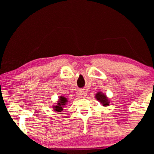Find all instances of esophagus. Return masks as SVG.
<instances>
[{
	"label": "esophagus",
	"mask_w": 154,
	"mask_h": 154,
	"mask_svg": "<svg viewBox=\"0 0 154 154\" xmlns=\"http://www.w3.org/2000/svg\"><path fill=\"white\" fill-rule=\"evenodd\" d=\"M86 95V93L85 91H83V90H79V91L77 92V96L79 97H83Z\"/></svg>",
	"instance_id": "34e87169"
}]
</instances>
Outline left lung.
<instances>
[{"label":"left lung","instance_id":"1","mask_svg":"<svg viewBox=\"0 0 154 154\" xmlns=\"http://www.w3.org/2000/svg\"><path fill=\"white\" fill-rule=\"evenodd\" d=\"M95 98L97 99V100H98L99 102L102 103L104 106H106L109 104V99L107 98V97L105 94H102V92H97L95 95Z\"/></svg>","mask_w":154,"mask_h":154}]
</instances>
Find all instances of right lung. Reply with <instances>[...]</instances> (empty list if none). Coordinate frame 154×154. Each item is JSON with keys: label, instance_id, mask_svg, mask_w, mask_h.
<instances>
[{"label": "right lung", "instance_id": "right-lung-1", "mask_svg": "<svg viewBox=\"0 0 154 154\" xmlns=\"http://www.w3.org/2000/svg\"><path fill=\"white\" fill-rule=\"evenodd\" d=\"M67 102L66 99L64 97H60V100L58 101V103H57V105H56V106H54V110L57 111V112H61L63 110V106L65 105L66 104V102Z\"/></svg>", "mask_w": 154, "mask_h": 154}]
</instances>
